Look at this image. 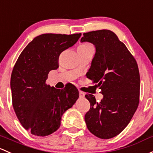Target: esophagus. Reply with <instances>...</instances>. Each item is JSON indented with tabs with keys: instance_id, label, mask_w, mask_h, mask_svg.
<instances>
[{
	"instance_id": "1",
	"label": "esophagus",
	"mask_w": 153,
	"mask_h": 153,
	"mask_svg": "<svg viewBox=\"0 0 153 153\" xmlns=\"http://www.w3.org/2000/svg\"><path fill=\"white\" fill-rule=\"evenodd\" d=\"M84 96H85V93L83 92V91H79V97L81 98H83V97H84Z\"/></svg>"
}]
</instances>
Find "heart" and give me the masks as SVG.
Instances as JSON below:
<instances>
[{
  "instance_id": "obj_1",
  "label": "heart",
  "mask_w": 153,
  "mask_h": 153,
  "mask_svg": "<svg viewBox=\"0 0 153 153\" xmlns=\"http://www.w3.org/2000/svg\"><path fill=\"white\" fill-rule=\"evenodd\" d=\"M78 48H83V49H88V48H93L92 45H91L90 44H88V43H83V44L81 45Z\"/></svg>"
}]
</instances>
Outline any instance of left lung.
<instances>
[{"label":"left lung","mask_w":153,"mask_h":153,"mask_svg":"<svg viewBox=\"0 0 153 153\" xmlns=\"http://www.w3.org/2000/svg\"><path fill=\"white\" fill-rule=\"evenodd\" d=\"M81 42L95 46L87 78L97 83L103 95L99 102L92 94L85 95L90 102L85 122L94 136L111 139L126 128L139 105L140 75L137 62L111 30L84 33Z\"/></svg>","instance_id":"left-lung-1"}]
</instances>
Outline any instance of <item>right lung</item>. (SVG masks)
Listing matches in <instances>:
<instances>
[{
  "instance_id": "obj_1",
  "label": "right lung",
  "mask_w": 153,
  "mask_h": 153,
  "mask_svg": "<svg viewBox=\"0 0 153 153\" xmlns=\"http://www.w3.org/2000/svg\"><path fill=\"white\" fill-rule=\"evenodd\" d=\"M81 33H44L22 51L11 76L12 105L17 119L31 134L45 136L57 131L62 116L79 97L73 85L57 89L46 84L48 73L59 67V57Z\"/></svg>"
}]
</instances>
